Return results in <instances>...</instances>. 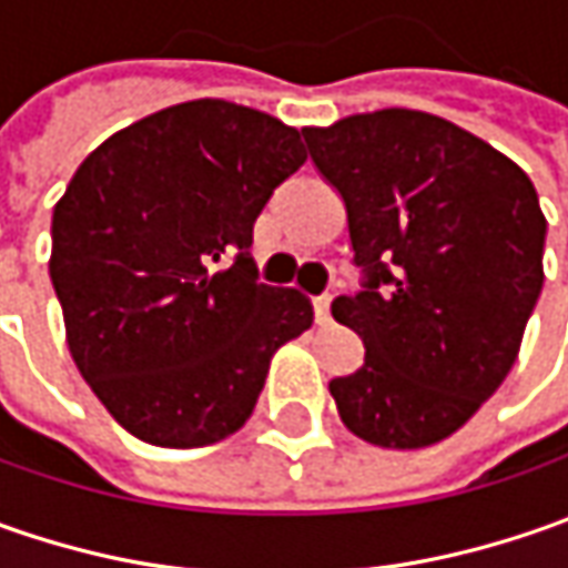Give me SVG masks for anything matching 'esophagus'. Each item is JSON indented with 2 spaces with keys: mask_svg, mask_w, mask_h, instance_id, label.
<instances>
[{
  "mask_svg": "<svg viewBox=\"0 0 568 568\" xmlns=\"http://www.w3.org/2000/svg\"><path fill=\"white\" fill-rule=\"evenodd\" d=\"M313 313H316L318 325H328L332 322V296H316L313 300Z\"/></svg>",
  "mask_w": 568,
  "mask_h": 568,
  "instance_id": "34e87169",
  "label": "esophagus"
}]
</instances>
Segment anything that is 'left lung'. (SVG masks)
Segmentation results:
<instances>
[{"mask_svg": "<svg viewBox=\"0 0 568 568\" xmlns=\"http://www.w3.org/2000/svg\"><path fill=\"white\" fill-rule=\"evenodd\" d=\"M347 207L361 294L332 316L363 338L328 382L344 426L379 448L443 443L509 376L544 287L535 183L455 122L388 106L303 129Z\"/></svg>", "mask_w": 568, "mask_h": 568, "instance_id": "1", "label": "left lung"}]
</instances>
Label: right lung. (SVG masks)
<instances>
[{"instance_id": "1", "label": "right lung", "mask_w": 568, "mask_h": 568, "mask_svg": "<svg viewBox=\"0 0 568 568\" xmlns=\"http://www.w3.org/2000/svg\"><path fill=\"white\" fill-rule=\"evenodd\" d=\"M303 161L294 125L189 100L110 135L55 202L50 277L72 361L142 443L233 436L274 351L313 325L310 296L258 284L250 255L255 217Z\"/></svg>"}]
</instances>
